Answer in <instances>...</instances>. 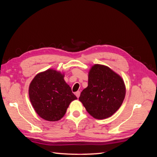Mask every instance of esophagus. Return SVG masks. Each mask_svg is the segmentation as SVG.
I'll list each match as a JSON object with an SVG mask.
<instances>
[{"instance_id":"obj_1","label":"esophagus","mask_w":157,"mask_h":157,"mask_svg":"<svg viewBox=\"0 0 157 157\" xmlns=\"http://www.w3.org/2000/svg\"><path fill=\"white\" fill-rule=\"evenodd\" d=\"M75 96H76L78 98H79V96H80V92H79V91L76 92H75Z\"/></svg>"}]
</instances>
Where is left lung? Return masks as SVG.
<instances>
[{
	"label": "left lung",
	"mask_w": 157,
	"mask_h": 157,
	"mask_svg": "<svg viewBox=\"0 0 157 157\" xmlns=\"http://www.w3.org/2000/svg\"><path fill=\"white\" fill-rule=\"evenodd\" d=\"M125 96L121 77L108 67L96 64L90 70L88 87L83 90L79 100L93 117L104 119L117 111Z\"/></svg>",
	"instance_id": "obj_1"
}]
</instances>
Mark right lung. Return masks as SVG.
I'll list each match as a JSON object with an SVG mask.
<instances>
[{"label":"right lung","instance_id":"1","mask_svg":"<svg viewBox=\"0 0 157 157\" xmlns=\"http://www.w3.org/2000/svg\"><path fill=\"white\" fill-rule=\"evenodd\" d=\"M29 96L37 114L49 121L61 119L71 102L77 99L63 73L52 69L34 77L29 84Z\"/></svg>","mask_w":157,"mask_h":157}]
</instances>
